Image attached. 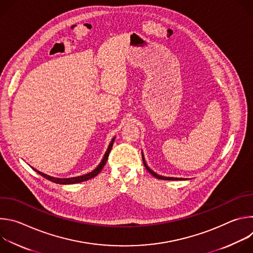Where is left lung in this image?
Here are the masks:
<instances>
[{
  "mask_svg": "<svg viewBox=\"0 0 253 253\" xmlns=\"http://www.w3.org/2000/svg\"><path fill=\"white\" fill-rule=\"evenodd\" d=\"M142 159H143V163H144V166H145V168L148 170V172H150L154 177L158 178V179H162V180H184L183 178H177V177H166V176H161V175H158L157 173H155L153 170H151L148 165L146 164L145 162V158H144V155H143V152H142ZM187 180V179H186Z\"/></svg>",
  "mask_w": 253,
  "mask_h": 253,
  "instance_id": "obj_1",
  "label": "left lung"
}]
</instances>
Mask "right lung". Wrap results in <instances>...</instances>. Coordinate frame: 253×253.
Returning <instances> with one entry per match:
<instances>
[{"instance_id": "obj_1", "label": "right lung", "mask_w": 253, "mask_h": 253, "mask_svg": "<svg viewBox=\"0 0 253 253\" xmlns=\"http://www.w3.org/2000/svg\"><path fill=\"white\" fill-rule=\"evenodd\" d=\"M114 140H115V137L111 140V142H110V144H109V146H108V149H107V151L105 152V155H104L102 161L100 162V164H99L93 171H91L90 173H87V174H85V175L77 176V177H71V178H57V177H53V176L47 175V174H45V173H43V172H40L39 170L35 169V168H33V167H32V168H33L36 172H38V173H39L41 176H43L44 178H46V179L50 180V181H52V182H54V183H57V184H75V183H79V182L86 181V180H89V179L94 178L96 175H98V174L101 172V170L103 169V167L105 166V164H106V162H107V160H108V156H109V153H110V151H111V149H112Z\"/></svg>"}]
</instances>
